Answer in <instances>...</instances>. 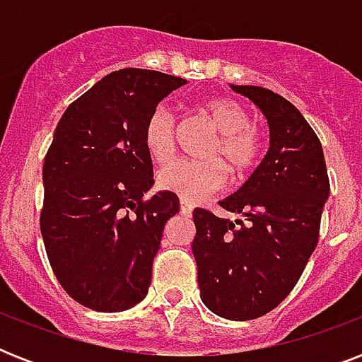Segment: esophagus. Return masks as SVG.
I'll return each instance as SVG.
<instances>
[{
  "mask_svg": "<svg viewBox=\"0 0 362 362\" xmlns=\"http://www.w3.org/2000/svg\"><path fill=\"white\" fill-rule=\"evenodd\" d=\"M180 212L184 216H192L193 204L189 203V201H186V199H182V201H180Z\"/></svg>",
  "mask_w": 362,
  "mask_h": 362,
  "instance_id": "obj_1",
  "label": "esophagus"
}]
</instances>
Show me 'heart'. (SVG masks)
<instances>
[{
    "label": "heart",
    "mask_w": 362,
    "mask_h": 362,
    "mask_svg": "<svg viewBox=\"0 0 362 362\" xmlns=\"http://www.w3.org/2000/svg\"><path fill=\"white\" fill-rule=\"evenodd\" d=\"M199 112L220 133L206 150V158L216 161H176L159 170L158 187L175 193L180 199L195 201L214 192L226 182V169L235 176H244L261 159L263 144L259 133L250 125V115L231 98H209ZM176 120L170 110L159 107L144 125V148L158 165L169 163L176 148Z\"/></svg>",
    "instance_id": "heart-1"
}]
</instances>
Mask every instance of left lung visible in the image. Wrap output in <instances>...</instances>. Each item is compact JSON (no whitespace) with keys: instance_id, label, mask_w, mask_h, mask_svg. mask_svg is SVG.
<instances>
[{"instance_id":"8db88e82","label":"left lung","mask_w":362,"mask_h":362,"mask_svg":"<svg viewBox=\"0 0 362 362\" xmlns=\"http://www.w3.org/2000/svg\"><path fill=\"white\" fill-rule=\"evenodd\" d=\"M231 88L267 118L269 152L240 189L220 201L244 221L195 209L192 250L204 306L247 321L274 310L298 281L317 246L331 186L320 139L295 105L267 88Z\"/></svg>"}]
</instances>
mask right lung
I'll return each mask as SVG.
<instances>
[{
	"label": "right lung",
	"instance_id": "right-lung-1",
	"mask_svg": "<svg viewBox=\"0 0 362 362\" xmlns=\"http://www.w3.org/2000/svg\"><path fill=\"white\" fill-rule=\"evenodd\" d=\"M187 84L159 71L110 73L71 103L42 165L41 235L69 297L95 312H124L146 297L165 223L178 195L156 193L144 125Z\"/></svg>",
	"mask_w": 362,
	"mask_h": 362
}]
</instances>
